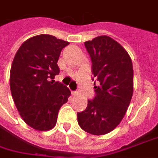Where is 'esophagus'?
Listing matches in <instances>:
<instances>
[{
	"label": "esophagus",
	"mask_w": 158,
	"mask_h": 158,
	"mask_svg": "<svg viewBox=\"0 0 158 158\" xmlns=\"http://www.w3.org/2000/svg\"><path fill=\"white\" fill-rule=\"evenodd\" d=\"M78 94H79L78 91H73V92H72V94H73V95H77Z\"/></svg>",
	"instance_id": "obj_1"
}]
</instances>
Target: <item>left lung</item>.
Returning <instances> with one entry per match:
<instances>
[{"label":"left lung","instance_id":"left-lung-1","mask_svg":"<svg viewBox=\"0 0 158 158\" xmlns=\"http://www.w3.org/2000/svg\"><path fill=\"white\" fill-rule=\"evenodd\" d=\"M92 62L95 96L85 110L77 114L85 131L100 135L120 124L133 94V67L127 50L108 36H99L85 43ZM94 80V79H93Z\"/></svg>","mask_w":158,"mask_h":158}]
</instances>
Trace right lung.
Wrapping results in <instances>:
<instances>
[{"label":"right lung","mask_w":158,"mask_h":158,"mask_svg":"<svg viewBox=\"0 0 158 158\" xmlns=\"http://www.w3.org/2000/svg\"><path fill=\"white\" fill-rule=\"evenodd\" d=\"M69 42L41 34L26 40L14 57L10 88L17 110L31 128L44 131L55 127L59 109L71 92L53 79L59 73L58 60Z\"/></svg>","instance_id":"add662e5"}]
</instances>
